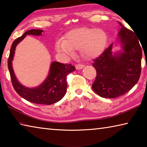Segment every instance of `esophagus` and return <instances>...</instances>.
<instances>
[{
	"mask_svg": "<svg viewBox=\"0 0 147 147\" xmlns=\"http://www.w3.org/2000/svg\"><path fill=\"white\" fill-rule=\"evenodd\" d=\"M75 67H76V69H77V70H80V69H83L84 65H81V64H76Z\"/></svg>",
	"mask_w": 147,
	"mask_h": 147,
	"instance_id": "34e87169",
	"label": "esophagus"
}]
</instances>
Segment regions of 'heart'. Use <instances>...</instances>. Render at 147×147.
I'll return each instance as SVG.
<instances>
[{
	"mask_svg": "<svg viewBox=\"0 0 147 147\" xmlns=\"http://www.w3.org/2000/svg\"><path fill=\"white\" fill-rule=\"evenodd\" d=\"M108 42V36L102 29L81 27L71 30L65 36V39H59L55 49L65 57H70L74 50L87 60L98 58L103 53Z\"/></svg>",
	"mask_w": 147,
	"mask_h": 147,
	"instance_id": "obj_1",
	"label": "heart"
}]
</instances>
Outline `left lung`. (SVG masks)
<instances>
[{
  "label": "left lung",
  "instance_id": "1",
  "mask_svg": "<svg viewBox=\"0 0 147 147\" xmlns=\"http://www.w3.org/2000/svg\"><path fill=\"white\" fill-rule=\"evenodd\" d=\"M118 33L121 51L112 52L113 43L93 61L96 77L92 85L101 97L113 98L129 91L138 82L141 71L142 50L133 31L124 27Z\"/></svg>",
  "mask_w": 147,
  "mask_h": 147
}]
</instances>
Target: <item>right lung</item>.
Wrapping results in <instances>:
<instances>
[{
    "label": "right lung",
    "instance_id": "right-lung-1",
    "mask_svg": "<svg viewBox=\"0 0 147 147\" xmlns=\"http://www.w3.org/2000/svg\"><path fill=\"white\" fill-rule=\"evenodd\" d=\"M43 30L32 29L26 31L23 36L17 38L11 45L8 61V67L10 74L12 85L16 91L21 97L31 102L38 104L51 105L57 102L63 97L67 91L66 77L69 73L75 70V67L71 64L61 63L53 61L51 65L49 73L43 83L34 88H27L19 82L15 75L12 61L15 50L17 45L26 36V35L41 36Z\"/></svg>",
    "mask_w": 147,
    "mask_h": 147
}]
</instances>
